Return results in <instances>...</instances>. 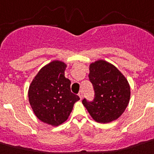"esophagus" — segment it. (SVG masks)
<instances>
[{
  "label": "esophagus",
  "mask_w": 154,
  "mask_h": 154,
  "mask_svg": "<svg viewBox=\"0 0 154 154\" xmlns=\"http://www.w3.org/2000/svg\"><path fill=\"white\" fill-rule=\"evenodd\" d=\"M78 95H79V97H80V98H81V99H82V97H83V91H81L79 92Z\"/></svg>",
  "instance_id": "obj_1"
}]
</instances>
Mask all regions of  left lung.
<instances>
[{
    "label": "left lung",
    "mask_w": 154,
    "mask_h": 154,
    "mask_svg": "<svg viewBox=\"0 0 154 154\" xmlns=\"http://www.w3.org/2000/svg\"><path fill=\"white\" fill-rule=\"evenodd\" d=\"M89 80L93 85L94 98L82 101L83 105L94 121L108 123L122 116L130 99L129 82L121 72L103 60L89 66Z\"/></svg>",
    "instance_id": "left-lung-1"
}]
</instances>
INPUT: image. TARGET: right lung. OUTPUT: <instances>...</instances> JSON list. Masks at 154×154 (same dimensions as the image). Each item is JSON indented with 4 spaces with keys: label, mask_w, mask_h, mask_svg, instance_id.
Returning a JSON list of instances; mask_svg holds the SVG:
<instances>
[{
    "label": "right lung",
    "mask_w": 154,
    "mask_h": 154,
    "mask_svg": "<svg viewBox=\"0 0 154 154\" xmlns=\"http://www.w3.org/2000/svg\"><path fill=\"white\" fill-rule=\"evenodd\" d=\"M66 64L54 60L44 66L29 88V101L38 119L57 126L63 123L80 97L70 91V81L64 76Z\"/></svg>",
    "instance_id": "right-lung-1"
}]
</instances>
